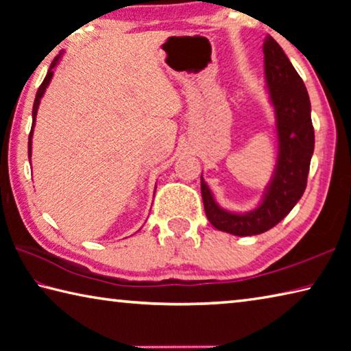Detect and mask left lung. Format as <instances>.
<instances>
[{
	"label": "left lung",
	"mask_w": 351,
	"mask_h": 351,
	"mask_svg": "<svg viewBox=\"0 0 351 351\" xmlns=\"http://www.w3.org/2000/svg\"><path fill=\"white\" fill-rule=\"evenodd\" d=\"M263 54L266 90L276 114L278 154L261 203L243 213L226 210L218 206L201 175L207 219L218 230L239 237L263 234L288 215L305 192L314 152L311 104L304 80L271 35L265 38Z\"/></svg>",
	"instance_id": "left-lung-1"
}]
</instances>
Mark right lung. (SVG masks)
I'll return each instance as SVG.
<instances>
[{
	"label": "right lung",
	"mask_w": 351,
	"mask_h": 351,
	"mask_svg": "<svg viewBox=\"0 0 351 351\" xmlns=\"http://www.w3.org/2000/svg\"><path fill=\"white\" fill-rule=\"evenodd\" d=\"M60 58H62V54L57 56V57L54 58V62L51 63V66H49V69H47V74H46V77H45V80H43V83H41L40 88H38L37 96H35V102H34V108H32V128H31V133H29V144H27L29 161H31V153H32V133H34V127H35V117H37V111H38V106H40V100H41V97H43V94H45V91H46L47 85H49V83H51L52 75H54V68L57 66L58 62H60Z\"/></svg>",
	"instance_id": "right-lung-1"
}]
</instances>
